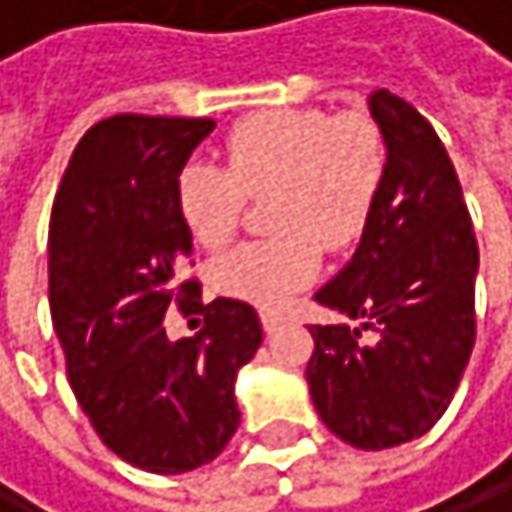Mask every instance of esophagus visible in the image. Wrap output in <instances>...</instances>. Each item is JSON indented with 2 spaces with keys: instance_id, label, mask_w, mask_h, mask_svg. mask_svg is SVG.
Here are the masks:
<instances>
[{
  "instance_id": "obj_1",
  "label": "esophagus",
  "mask_w": 512,
  "mask_h": 512,
  "mask_svg": "<svg viewBox=\"0 0 512 512\" xmlns=\"http://www.w3.org/2000/svg\"><path fill=\"white\" fill-rule=\"evenodd\" d=\"M261 322H264V331H267V334H273V331L285 322V316H279V313H270V310H267V313H261Z\"/></svg>"
}]
</instances>
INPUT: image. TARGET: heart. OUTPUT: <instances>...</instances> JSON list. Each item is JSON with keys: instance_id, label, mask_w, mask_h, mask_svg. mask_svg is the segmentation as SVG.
Returning a JSON list of instances; mask_svg holds the SVG:
<instances>
[{"instance_id": "1", "label": "heart", "mask_w": 512, "mask_h": 512, "mask_svg": "<svg viewBox=\"0 0 512 512\" xmlns=\"http://www.w3.org/2000/svg\"><path fill=\"white\" fill-rule=\"evenodd\" d=\"M387 174L381 128L368 116L270 110L224 137V165L190 162L178 174V211L205 248L233 239L245 196H270L279 239L245 242L214 264L221 294L264 310L288 304L322 270V245H353L378 205Z\"/></svg>"}]
</instances>
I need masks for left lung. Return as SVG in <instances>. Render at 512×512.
<instances>
[{
    "label": "left lung",
    "instance_id": "left-lung-1",
    "mask_svg": "<svg viewBox=\"0 0 512 512\" xmlns=\"http://www.w3.org/2000/svg\"><path fill=\"white\" fill-rule=\"evenodd\" d=\"M368 113L387 147L384 187L353 258L316 291L356 325H310L307 384L334 436L381 451L424 436L464 378L479 245L433 125L384 88L368 94Z\"/></svg>",
    "mask_w": 512,
    "mask_h": 512
}]
</instances>
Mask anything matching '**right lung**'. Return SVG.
I'll return each mask as SVG.
<instances>
[{
  "instance_id": "right-lung-1",
  "label": "right lung",
  "mask_w": 512,
  "mask_h": 512,
  "mask_svg": "<svg viewBox=\"0 0 512 512\" xmlns=\"http://www.w3.org/2000/svg\"><path fill=\"white\" fill-rule=\"evenodd\" d=\"M211 131V119L97 122L51 208L48 304L70 387L101 442L147 473H190L221 455L239 427L236 375L264 341L254 307L202 304L196 282H178L193 251L178 174ZM174 300L206 313L193 339L167 341Z\"/></svg>"
}]
</instances>
